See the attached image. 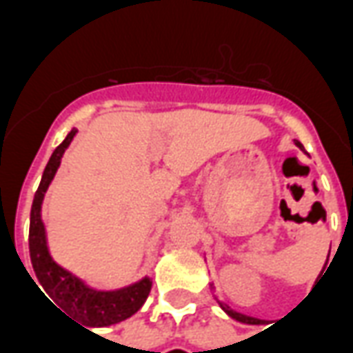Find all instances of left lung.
Returning a JSON list of instances; mask_svg holds the SVG:
<instances>
[{
    "label": "left lung",
    "mask_w": 353,
    "mask_h": 353,
    "mask_svg": "<svg viewBox=\"0 0 353 353\" xmlns=\"http://www.w3.org/2000/svg\"><path fill=\"white\" fill-rule=\"evenodd\" d=\"M295 145L299 147V149H303V151H304V147H303V143H301V141H295ZM219 304H221L223 310L227 312V314H229L232 319H236V321H242V323H253V321H255V318H250V316H244V314H240V312L230 310L229 306H225L223 303H219Z\"/></svg>",
    "instance_id": "obj_1"
}]
</instances>
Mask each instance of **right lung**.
<instances>
[{
	"label": "right lung",
	"mask_w": 353,
	"mask_h": 353,
	"mask_svg": "<svg viewBox=\"0 0 353 353\" xmlns=\"http://www.w3.org/2000/svg\"><path fill=\"white\" fill-rule=\"evenodd\" d=\"M77 130L73 128L47 162L43 172L41 183L35 192L32 214H30V257L34 266L35 276L54 303L70 314L73 319L83 321L88 327H108L124 321L143 306L147 296L151 293L153 281L149 278L132 283L128 288L115 289V291H98L88 288L87 283L79 280L77 276L68 272L65 268L57 265L50 257L47 248V234L41 219V204L45 192L49 189L52 177L57 174L60 161L64 157L65 149L72 143ZM37 285V283H35ZM41 291V289H39Z\"/></svg>",
	"instance_id": "1"
}]
</instances>
